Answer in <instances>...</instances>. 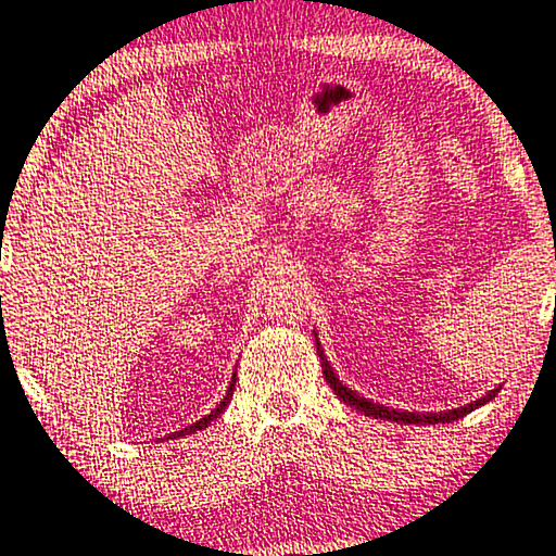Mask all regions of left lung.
<instances>
[{
  "mask_svg": "<svg viewBox=\"0 0 556 556\" xmlns=\"http://www.w3.org/2000/svg\"><path fill=\"white\" fill-rule=\"evenodd\" d=\"M317 334V332H315ZM315 345H317V355H319V363H323V372H325V380L327 386L334 390V395L340 397V401H345L350 408H355L359 413H365V416H372V418H380V420H395V424H408V426H435V424H451V420H458L464 418L466 413H471L476 408H481V405H486L489 401H494L496 393L502 388H494L489 390L486 395H481L479 401L468 403V405H460V408H453V410H443V413H405V410H395V408H388V405H380V403H372L367 401V397L357 395L355 390H350L348 386H342V380L338 378V372L332 370V365L327 363L325 357V350L319 348V340L315 338Z\"/></svg>",
  "mask_w": 556,
  "mask_h": 556,
  "instance_id": "obj_1",
  "label": "left lung"
}]
</instances>
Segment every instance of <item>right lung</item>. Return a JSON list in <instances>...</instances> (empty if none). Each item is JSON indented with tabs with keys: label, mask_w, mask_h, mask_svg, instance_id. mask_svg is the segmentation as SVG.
I'll use <instances>...</instances> for the list:
<instances>
[{
	"label": "right lung",
	"mask_w": 556,
	"mask_h": 556,
	"mask_svg": "<svg viewBox=\"0 0 556 556\" xmlns=\"http://www.w3.org/2000/svg\"><path fill=\"white\" fill-rule=\"evenodd\" d=\"M233 386H237V372H233V378H231V382H229V390H226L224 401H222V403H218V405H216V408L208 413V416H203L201 420H197V424L186 426V428H181V431L170 433V435H166V438H181V435H191V433H197V431H203V428H208V426H211V420H216L218 416H222V413L226 410V405H229V401H231V395H233ZM166 438H161V441H166Z\"/></svg>",
	"instance_id": "obj_1"
}]
</instances>
